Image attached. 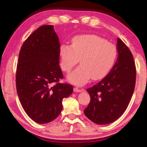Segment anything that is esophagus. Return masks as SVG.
<instances>
[{"label":"esophagus","mask_w":147,"mask_h":147,"mask_svg":"<svg viewBox=\"0 0 147 147\" xmlns=\"http://www.w3.org/2000/svg\"><path fill=\"white\" fill-rule=\"evenodd\" d=\"M83 91V89H80L78 88V87H75V88H74V92H81Z\"/></svg>","instance_id":"obj_1"}]
</instances>
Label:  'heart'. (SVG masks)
I'll return each mask as SVG.
<instances>
[{
	"mask_svg": "<svg viewBox=\"0 0 147 147\" xmlns=\"http://www.w3.org/2000/svg\"><path fill=\"white\" fill-rule=\"evenodd\" d=\"M61 67L69 72L80 62L75 70L69 74V82L83 86L89 80H99L105 76L112 67L117 58L114 45L96 35H80L74 37L72 44H63L59 48Z\"/></svg>",
	"mask_w": 147,
	"mask_h": 147,
	"instance_id": "heart-1",
	"label": "heart"
}]
</instances>
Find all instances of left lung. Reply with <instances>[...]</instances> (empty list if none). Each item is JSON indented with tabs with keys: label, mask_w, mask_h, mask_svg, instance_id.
Returning <instances> with one entry per match:
<instances>
[{
	"label": "left lung",
	"mask_w": 147,
	"mask_h": 147,
	"mask_svg": "<svg viewBox=\"0 0 147 147\" xmlns=\"http://www.w3.org/2000/svg\"><path fill=\"white\" fill-rule=\"evenodd\" d=\"M118 58L105 78L88 88L91 96L84 113L89 120L98 124L116 121L127 108L136 85V68L128 47L117 38Z\"/></svg>",
	"instance_id": "1"
}]
</instances>
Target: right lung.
Masks as SVG:
<instances>
[{
	"label": "right lung",
	"mask_w": 147,
	"mask_h": 147,
	"mask_svg": "<svg viewBox=\"0 0 147 147\" xmlns=\"http://www.w3.org/2000/svg\"><path fill=\"white\" fill-rule=\"evenodd\" d=\"M59 48L53 25H43L26 39L20 50L17 94L24 111L37 123H48L58 117L63 98L73 93V86L59 82L63 78L59 65Z\"/></svg>",
	"instance_id": "obj_1"
}]
</instances>
